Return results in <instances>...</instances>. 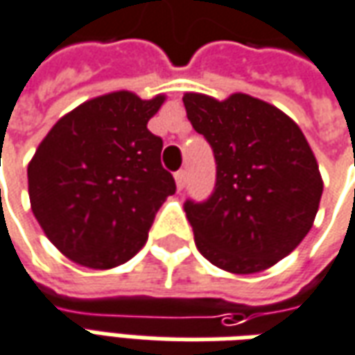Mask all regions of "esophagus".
Returning a JSON list of instances; mask_svg holds the SVG:
<instances>
[{
    "mask_svg": "<svg viewBox=\"0 0 355 355\" xmlns=\"http://www.w3.org/2000/svg\"><path fill=\"white\" fill-rule=\"evenodd\" d=\"M175 182H177V188L178 190H182L186 184V171H178L175 173Z\"/></svg>",
    "mask_w": 355,
    "mask_h": 355,
    "instance_id": "esophagus-1",
    "label": "esophagus"
}]
</instances>
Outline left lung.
Listing matches in <instances>:
<instances>
[{"label": "left lung", "instance_id": "8db88e82", "mask_svg": "<svg viewBox=\"0 0 355 355\" xmlns=\"http://www.w3.org/2000/svg\"><path fill=\"white\" fill-rule=\"evenodd\" d=\"M186 115L211 144L217 184L186 202L200 254L232 275H254L294 252L313 227L323 178L292 119L250 94L225 100L186 92Z\"/></svg>", "mask_w": 355, "mask_h": 355}]
</instances>
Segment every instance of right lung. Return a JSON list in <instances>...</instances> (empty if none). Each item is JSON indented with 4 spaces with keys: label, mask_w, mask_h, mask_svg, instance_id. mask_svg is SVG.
<instances>
[{
    "label": "right lung",
    "mask_w": 355,
    "mask_h": 355,
    "mask_svg": "<svg viewBox=\"0 0 355 355\" xmlns=\"http://www.w3.org/2000/svg\"><path fill=\"white\" fill-rule=\"evenodd\" d=\"M117 90L92 98L51 126L28 163L34 217L76 265L107 271L135 257L177 186L161 167L148 121L165 103Z\"/></svg>",
    "instance_id": "1"
}]
</instances>
